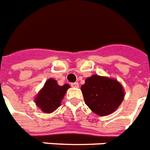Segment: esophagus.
Segmentation results:
<instances>
[{
    "mask_svg": "<svg viewBox=\"0 0 150 150\" xmlns=\"http://www.w3.org/2000/svg\"><path fill=\"white\" fill-rule=\"evenodd\" d=\"M71 87H74V88H79V85L78 82H75V83H71Z\"/></svg>",
    "mask_w": 150,
    "mask_h": 150,
    "instance_id": "esophagus-1",
    "label": "esophagus"
}]
</instances>
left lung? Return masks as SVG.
Segmentation results:
<instances>
[{"instance_id": "1", "label": "left lung", "mask_w": 150, "mask_h": 150, "mask_svg": "<svg viewBox=\"0 0 150 150\" xmlns=\"http://www.w3.org/2000/svg\"><path fill=\"white\" fill-rule=\"evenodd\" d=\"M85 103L100 116L114 112L124 99L125 91L116 79L93 75L81 87Z\"/></svg>"}]
</instances>
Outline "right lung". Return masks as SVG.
Here are the masks:
<instances>
[{"instance_id": "right-lung-1", "label": "right lung", "mask_w": 150, "mask_h": 150, "mask_svg": "<svg viewBox=\"0 0 150 150\" xmlns=\"http://www.w3.org/2000/svg\"><path fill=\"white\" fill-rule=\"evenodd\" d=\"M69 88V84L61 86L54 79H47L35 98V104L43 112H53L61 105L66 91Z\"/></svg>"}]
</instances>
